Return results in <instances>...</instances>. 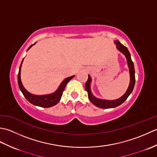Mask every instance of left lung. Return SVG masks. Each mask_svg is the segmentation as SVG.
<instances>
[{"mask_svg": "<svg viewBox=\"0 0 157 157\" xmlns=\"http://www.w3.org/2000/svg\"><path fill=\"white\" fill-rule=\"evenodd\" d=\"M115 43L117 44V48L120 52H121L123 55H125V57L128 61V65L129 69V74H130V83L128 90L125 93V94L119 99L115 100V101H106V100H101L94 97L92 95L90 90V82L91 78L88 75V80L86 81L85 84V90L88 92V98L91 102H92L95 106H98L101 109H109V108H115L117 106L121 105L125 100L128 98L129 94H131L133 91V89L135 86V69L134 66V63L132 61L131 55L128 51V48L126 46H123L121 43H120L118 40H115Z\"/></svg>", "mask_w": 157, "mask_h": 157, "instance_id": "8db88e82", "label": "left lung"}]
</instances>
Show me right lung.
Listing matches in <instances>:
<instances>
[{
  "mask_svg": "<svg viewBox=\"0 0 157 157\" xmlns=\"http://www.w3.org/2000/svg\"><path fill=\"white\" fill-rule=\"evenodd\" d=\"M34 44H33L32 45L29 46L28 50ZM23 61V59L22 60L21 65L19 67V73L17 75V80H18V85H19L20 90L21 91L23 96H25V98L27 99L29 102L32 103V105L41 106V107H44V108L51 107V106H55V105L57 104L60 100H61V98L63 95V92L64 91L67 84L71 80L73 77H74V75L69 77V78L65 79L61 84V85H60L57 90L54 93H52L51 94H46V95H42V96L34 95L28 92L22 85L21 78H20V73H21V67Z\"/></svg>",
  "mask_w": 157,
  "mask_h": 157,
  "instance_id": "obj_1",
  "label": "right lung"
}]
</instances>
